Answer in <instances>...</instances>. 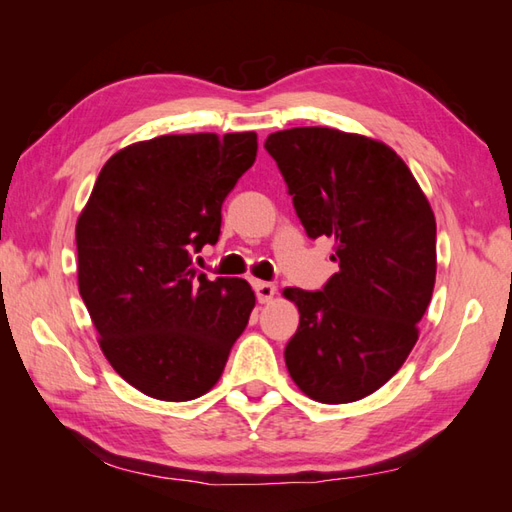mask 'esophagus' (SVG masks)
I'll list each match as a JSON object with an SVG mask.
<instances>
[{
	"instance_id": "obj_1",
	"label": "esophagus",
	"mask_w": 512,
	"mask_h": 512,
	"mask_svg": "<svg viewBox=\"0 0 512 512\" xmlns=\"http://www.w3.org/2000/svg\"><path fill=\"white\" fill-rule=\"evenodd\" d=\"M255 292H257V299L262 303L273 301V297L277 295V286L270 284V281H255Z\"/></svg>"
}]
</instances>
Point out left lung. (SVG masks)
Returning a JSON list of instances; mask_svg holds the SVG:
<instances>
[{
  "mask_svg": "<svg viewBox=\"0 0 512 512\" xmlns=\"http://www.w3.org/2000/svg\"><path fill=\"white\" fill-rule=\"evenodd\" d=\"M308 237L334 239L339 264L319 292L286 288L299 328L286 345L295 385L317 402L361 400L418 341L436 286V217L394 149L330 127L266 138Z\"/></svg>",
  "mask_w": 512,
  "mask_h": 512,
  "instance_id": "left-lung-1",
  "label": "left lung"
}]
</instances>
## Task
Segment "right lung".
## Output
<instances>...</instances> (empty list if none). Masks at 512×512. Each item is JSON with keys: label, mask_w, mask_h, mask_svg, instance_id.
<instances>
[{"label": "right lung", "mask_w": 512, "mask_h": 512, "mask_svg": "<svg viewBox=\"0 0 512 512\" xmlns=\"http://www.w3.org/2000/svg\"><path fill=\"white\" fill-rule=\"evenodd\" d=\"M255 156V132L140 140L105 162L76 220L79 292L99 345L145 396H204L246 328L248 281L209 279L193 255L217 242L222 204Z\"/></svg>", "instance_id": "right-lung-1"}]
</instances>
